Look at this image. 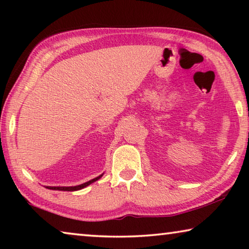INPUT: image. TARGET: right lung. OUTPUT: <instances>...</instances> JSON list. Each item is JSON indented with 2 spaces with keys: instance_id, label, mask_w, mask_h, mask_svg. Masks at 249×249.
<instances>
[{
  "instance_id": "add662e5",
  "label": "right lung",
  "mask_w": 249,
  "mask_h": 249,
  "mask_svg": "<svg viewBox=\"0 0 249 249\" xmlns=\"http://www.w3.org/2000/svg\"><path fill=\"white\" fill-rule=\"evenodd\" d=\"M102 176H103V174L100 175L99 177H96V178H94V179L88 181V182H84V183L79 184V185H73V187H48L47 185L46 188L50 189V190H58V191H78V190H81V189H83V188L88 187V185H90L91 183L95 182V181L99 180Z\"/></svg>"
}]
</instances>
